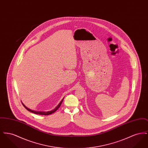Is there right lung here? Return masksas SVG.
I'll use <instances>...</instances> for the list:
<instances>
[{
  "label": "right lung",
  "mask_w": 148,
  "mask_h": 148,
  "mask_svg": "<svg viewBox=\"0 0 148 148\" xmlns=\"http://www.w3.org/2000/svg\"><path fill=\"white\" fill-rule=\"evenodd\" d=\"M64 99H63L62 100V101H60V103L59 104V105L56 106V108L54 109V110H51V111H49V112H37V111H34V110H31V109H29L27 107H26L25 106H24V104H23V103H22V104L23 105V106L25 107V109H27L28 110L29 112H32V113H35L36 114H39V115H50V114H53V113H54L55 112H56V110L59 108V107L60 106H61V104H62V102H63V100Z\"/></svg>",
  "instance_id": "obj_1"
}]
</instances>
